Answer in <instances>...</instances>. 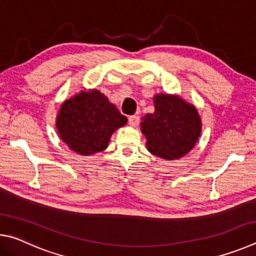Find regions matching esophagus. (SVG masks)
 <instances>
[{"label": "esophagus", "mask_w": 256, "mask_h": 256, "mask_svg": "<svg viewBox=\"0 0 256 256\" xmlns=\"http://www.w3.org/2000/svg\"><path fill=\"white\" fill-rule=\"evenodd\" d=\"M138 122H140V118H138V115H132L128 118V123L131 126H134V128L138 126Z\"/></svg>", "instance_id": "34e87169"}]
</instances>
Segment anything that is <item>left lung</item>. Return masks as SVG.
<instances>
[{
  "label": "left lung",
  "instance_id": "left-lung-1",
  "mask_svg": "<svg viewBox=\"0 0 256 256\" xmlns=\"http://www.w3.org/2000/svg\"><path fill=\"white\" fill-rule=\"evenodd\" d=\"M151 154L164 159L183 157L200 136L201 120L196 108L183 99L160 94L154 97V112L141 123Z\"/></svg>",
  "mask_w": 256,
  "mask_h": 256
}]
</instances>
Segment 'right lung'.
I'll return each instance as SVG.
<instances>
[{
  "mask_svg": "<svg viewBox=\"0 0 256 256\" xmlns=\"http://www.w3.org/2000/svg\"><path fill=\"white\" fill-rule=\"evenodd\" d=\"M126 120L100 92L92 90L63 102L56 128L68 148L89 156L105 150L112 133Z\"/></svg>",
  "mask_w": 256,
  "mask_h": 256,
  "instance_id": "add662e5",
  "label": "right lung"
}]
</instances>
